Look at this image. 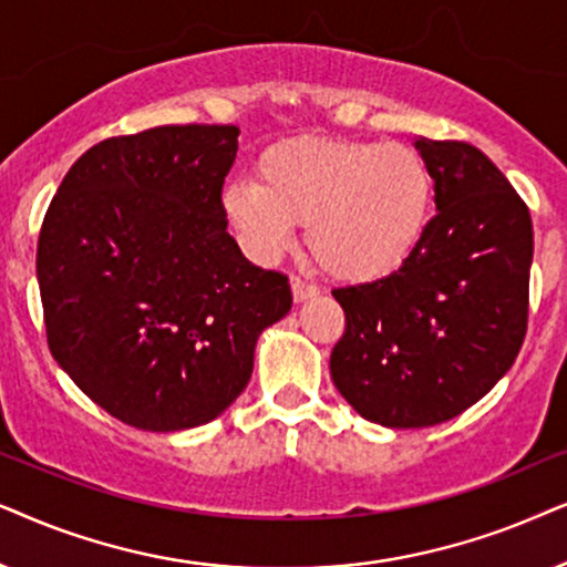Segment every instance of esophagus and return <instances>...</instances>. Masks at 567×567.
Listing matches in <instances>:
<instances>
[{"label":"esophagus","mask_w":567,"mask_h":567,"mask_svg":"<svg viewBox=\"0 0 567 567\" xmlns=\"http://www.w3.org/2000/svg\"><path fill=\"white\" fill-rule=\"evenodd\" d=\"M290 288H292V298H296V303H303V300L319 296V288L311 282H306V279H300V277L290 279Z\"/></svg>","instance_id":"esophagus-1"}]
</instances>
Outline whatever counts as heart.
Segmentation results:
<instances>
[{
	"label": "heart",
	"mask_w": 567,
	"mask_h": 567,
	"mask_svg": "<svg viewBox=\"0 0 567 567\" xmlns=\"http://www.w3.org/2000/svg\"><path fill=\"white\" fill-rule=\"evenodd\" d=\"M256 171L259 181L225 186L223 209L259 261H275L306 223V246L323 271L368 282L402 267L433 217L427 161L399 142H279Z\"/></svg>",
	"instance_id": "obj_1"
}]
</instances>
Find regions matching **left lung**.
<instances>
[{"mask_svg":"<svg viewBox=\"0 0 567 567\" xmlns=\"http://www.w3.org/2000/svg\"><path fill=\"white\" fill-rule=\"evenodd\" d=\"M414 147L435 184L425 238L389 277L331 292L347 321L331 381L383 427H430L477 404L511 371L529 316V207L477 147Z\"/></svg>","mask_w":567,"mask_h":567,"instance_id":"left-lung-1","label":"left lung"}]
</instances>
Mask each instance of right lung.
Here are the masks:
<instances>
[{"label": "right lung", "mask_w": 567, "mask_h": 567, "mask_svg": "<svg viewBox=\"0 0 567 567\" xmlns=\"http://www.w3.org/2000/svg\"><path fill=\"white\" fill-rule=\"evenodd\" d=\"M238 126H155L90 147L38 236L49 350L97 406L153 433L220 417L261 331L288 316V277L228 233L223 184Z\"/></svg>", "instance_id": "obj_1"}]
</instances>
